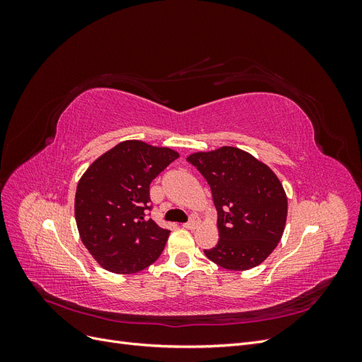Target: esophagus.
I'll return each mask as SVG.
<instances>
[{
	"label": "esophagus",
	"instance_id": "esophagus-1",
	"mask_svg": "<svg viewBox=\"0 0 362 362\" xmlns=\"http://www.w3.org/2000/svg\"><path fill=\"white\" fill-rule=\"evenodd\" d=\"M198 225H199V218L198 217H193L190 222L184 223L182 228H185V229H194V228H198Z\"/></svg>",
	"mask_w": 362,
	"mask_h": 362
}]
</instances>
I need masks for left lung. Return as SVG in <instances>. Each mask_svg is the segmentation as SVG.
<instances>
[{
  "label": "left lung",
  "mask_w": 362,
  "mask_h": 362,
  "mask_svg": "<svg viewBox=\"0 0 362 362\" xmlns=\"http://www.w3.org/2000/svg\"><path fill=\"white\" fill-rule=\"evenodd\" d=\"M187 161L210 185L217 210L218 242L204 250L226 270L261 264L284 234L287 194L267 164L235 146L194 152Z\"/></svg>",
  "instance_id": "1"
}]
</instances>
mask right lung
<instances>
[{"label":"right lung","mask_w":362,"mask_h":362,"mask_svg":"<svg viewBox=\"0 0 362 362\" xmlns=\"http://www.w3.org/2000/svg\"><path fill=\"white\" fill-rule=\"evenodd\" d=\"M180 154L141 140H124L98 157L75 192L83 245L103 269L131 275L161 255L170 231L145 217L149 184Z\"/></svg>","instance_id":"right-lung-1"}]
</instances>
